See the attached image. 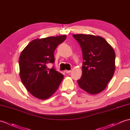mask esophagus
Masks as SVG:
<instances>
[{"label":"esophagus","mask_w":130,"mask_h":130,"mask_svg":"<svg viewBox=\"0 0 130 130\" xmlns=\"http://www.w3.org/2000/svg\"><path fill=\"white\" fill-rule=\"evenodd\" d=\"M65 72H66L67 74H69V73H70V72H71V70H66Z\"/></svg>","instance_id":"1"}]
</instances>
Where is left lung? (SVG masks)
Masks as SVG:
<instances>
[{
  "label": "left lung",
  "mask_w": 130,
  "mask_h": 130,
  "mask_svg": "<svg viewBox=\"0 0 130 130\" xmlns=\"http://www.w3.org/2000/svg\"><path fill=\"white\" fill-rule=\"evenodd\" d=\"M83 51L80 88L91 95L100 93L107 86L115 71V53L104 38L91 34H74Z\"/></svg>",
  "instance_id": "8db88e82"
}]
</instances>
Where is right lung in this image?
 I'll return each instance as SVG.
<instances>
[{"mask_svg": "<svg viewBox=\"0 0 130 130\" xmlns=\"http://www.w3.org/2000/svg\"><path fill=\"white\" fill-rule=\"evenodd\" d=\"M66 38V35L32 40L21 53L20 79L26 89L40 100L50 98L61 84L64 75L47 65L54 63V51Z\"/></svg>", "mask_w": 130, "mask_h": 130, "instance_id": "1", "label": "right lung"}]
</instances>
